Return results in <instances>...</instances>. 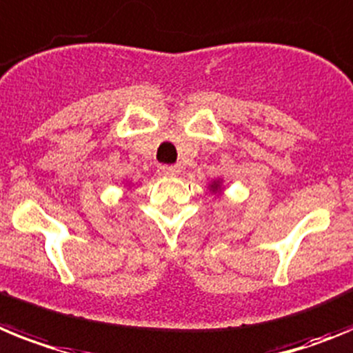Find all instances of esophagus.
Masks as SVG:
<instances>
[{
	"label": "esophagus",
	"mask_w": 353,
	"mask_h": 353,
	"mask_svg": "<svg viewBox=\"0 0 353 353\" xmlns=\"http://www.w3.org/2000/svg\"><path fill=\"white\" fill-rule=\"evenodd\" d=\"M158 174L163 177H176L179 174V168L172 167V165H159Z\"/></svg>",
	"instance_id": "obj_1"
}]
</instances>
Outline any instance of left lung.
<instances>
[{
  "mask_svg": "<svg viewBox=\"0 0 353 353\" xmlns=\"http://www.w3.org/2000/svg\"><path fill=\"white\" fill-rule=\"evenodd\" d=\"M211 190H213V192H219V190H220V181H213V183H211Z\"/></svg>",
  "mask_w": 353,
  "mask_h": 353,
  "instance_id": "left-lung-1",
  "label": "left lung"
}]
</instances>
